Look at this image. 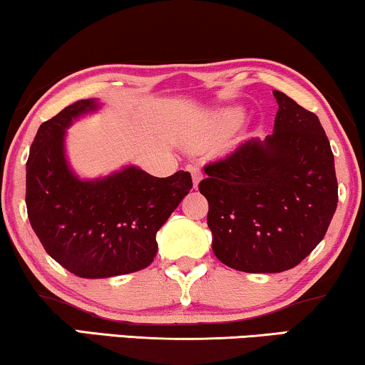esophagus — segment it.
<instances>
[{"mask_svg":"<svg viewBox=\"0 0 365 365\" xmlns=\"http://www.w3.org/2000/svg\"><path fill=\"white\" fill-rule=\"evenodd\" d=\"M187 171L191 173L192 176V182H194V189H197V186H200V181L202 179V174H201V169L196 168V165H189Z\"/></svg>","mask_w":365,"mask_h":365,"instance_id":"esophagus-1","label":"esophagus"}]
</instances>
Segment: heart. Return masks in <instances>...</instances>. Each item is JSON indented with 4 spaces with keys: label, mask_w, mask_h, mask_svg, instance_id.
Returning a JSON list of instances; mask_svg holds the SVG:
<instances>
[{
    "label": "heart",
    "mask_w": 365,
    "mask_h": 365,
    "mask_svg": "<svg viewBox=\"0 0 365 365\" xmlns=\"http://www.w3.org/2000/svg\"><path fill=\"white\" fill-rule=\"evenodd\" d=\"M245 113L241 108H226V110H221L216 113L211 120L210 132L212 137H221L228 132L235 130L241 122H243Z\"/></svg>",
    "instance_id": "obj_1"
}]
</instances>
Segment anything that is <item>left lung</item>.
Listing matches in <instances>:
<instances>
[{
	"instance_id": "1",
	"label": "left lung",
	"mask_w": 365,
	"mask_h": 365,
	"mask_svg": "<svg viewBox=\"0 0 365 365\" xmlns=\"http://www.w3.org/2000/svg\"><path fill=\"white\" fill-rule=\"evenodd\" d=\"M273 134L207 164L212 252L246 273L297 267L324 240L339 201L334 154L319 117L273 90Z\"/></svg>"
}]
</instances>
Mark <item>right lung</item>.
<instances>
[{"label":"right lung","instance_id":"obj_1","mask_svg":"<svg viewBox=\"0 0 365 365\" xmlns=\"http://www.w3.org/2000/svg\"><path fill=\"white\" fill-rule=\"evenodd\" d=\"M101 107L85 98L43 122L26 163L31 228L46 253L80 278L149 267L158 253L155 235L192 187L189 173L154 178L132 164L103 178H80L67 159V129Z\"/></svg>","mask_w":365,"mask_h":365}]
</instances>
